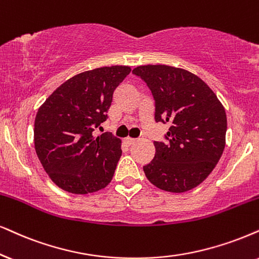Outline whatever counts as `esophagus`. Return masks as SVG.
<instances>
[{
	"label": "esophagus",
	"mask_w": 259,
	"mask_h": 259,
	"mask_svg": "<svg viewBox=\"0 0 259 259\" xmlns=\"http://www.w3.org/2000/svg\"><path fill=\"white\" fill-rule=\"evenodd\" d=\"M124 142H125L127 146H132V145H134V143L136 142V140H135V139H130V137H127V139L124 140Z\"/></svg>",
	"instance_id": "1"
}]
</instances>
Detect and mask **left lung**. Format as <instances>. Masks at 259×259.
<instances>
[{"label":"left lung","mask_w":259,"mask_h":259,"mask_svg":"<svg viewBox=\"0 0 259 259\" xmlns=\"http://www.w3.org/2000/svg\"><path fill=\"white\" fill-rule=\"evenodd\" d=\"M155 100V122L169 123L165 142L143 171L156 188L185 192L201 184L225 149L227 117L222 104L195 74L169 65H141L133 70Z\"/></svg>","instance_id":"left-lung-1"}]
</instances>
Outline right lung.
I'll return each mask as SVG.
<instances>
[{
  "mask_svg": "<svg viewBox=\"0 0 259 259\" xmlns=\"http://www.w3.org/2000/svg\"><path fill=\"white\" fill-rule=\"evenodd\" d=\"M130 67L112 65L84 71L61 84L39 107L34 148L51 181L64 191L84 195L112 181L122 155L111 133L94 135L107 119L113 92Z\"/></svg>",
  "mask_w": 259,
  "mask_h": 259,
  "instance_id": "obj_1",
  "label": "right lung"
}]
</instances>
